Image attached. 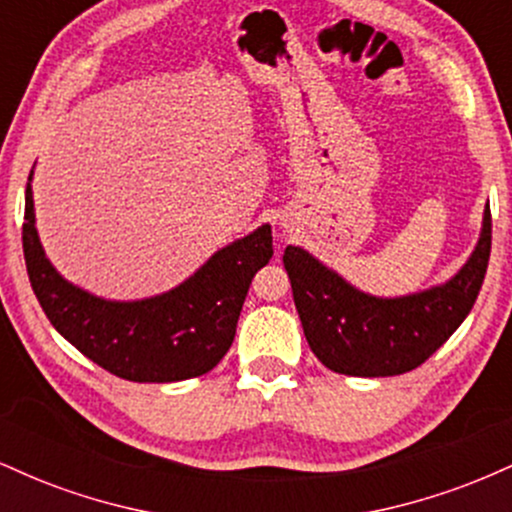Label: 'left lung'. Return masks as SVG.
Returning <instances> with one entry per match:
<instances>
[{"label":"left lung","mask_w":512,"mask_h":512,"mask_svg":"<svg viewBox=\"0 0 512 512\" xmlns=\"http://www.w3.org/2000/svg\"><path fill=\"white\" fill-rule=\"evenodd\" d=\"M489 255L491 209L486 204L472 255L455 276L431 289L373 296L298 245L286 248L284 267L305 339L322 366L356 378H387L421 366L448 342L477 301Z\"/></svg>","instance_id":"obj_1"}]
</instances>
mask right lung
Wrapping results in <instances>:
<instances>
[{
  "label": "right lung",
  "mask_w": 512,
  "mask_h": 512,
  "mask_svg": "<svg viewBox=\"0 0 512 512\" xmlns=\"http://www.w3.org/2000/svg\"><path fill=\"white\" fill-rule=\"evenodd\" d=\"M33 170L26 185L23 257L33 293L57 332L86 358L132 383H178L209 373L231 349L257 269L272 260V226L216 250L158 296L110 301L72 284L45 255L35 228Z\"/></svg>",
  "instance_id": "add662e5"
}]
</instances>
